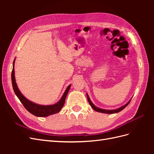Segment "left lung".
<instances>
[{"mask_svg":"<svg viewBox=\"0 0 154 154\" xmlns=\"http://www.w3.org/2000/svg\"><path fill=\"white\" fill-rule=\"evenodd\" d=\"M87 100H88V103H89L90 105L91 106L92 108L94 109L95 111L96 112H101V113H105V114H114V113H118L119 112L122 111L123 109H124L126 106H127L129 103L130 102V101H131V100H130L128 103L127 104H125V105H123V106L120 107V108H118L117 109H114V110H105V109H100L98 108V107H97L96 106H95L94 104H93L92 103V101H91L89 97H88V95L87 94Z\"/></svg>","mask_w":154,"mask_h":154,"instance_id":"8db88e82","label":"left lung"}]
</instances>
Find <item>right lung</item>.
<instances>
[{
  "label": "right lung",
  "mask_w": 154,
  "mask_h": 154,
  "mask_svg": "<svg viewBox=\"0 0 154 154\" xmlns=\"http://www.w3.org/2000/svg\"><path fill=\"white\" fill-rule=\"evenodd\" d=\"M15 62V59L13 61V70L11 72L12 85L15 94L18 97V98L21 101V103L24 105L26 109L28 112H29L31 114L37 116V117H47L48 116L59 112L60 110L62 109V107L65 103V101H66V96L68 94L70 87H71V85H69L67 87L66 91L63 93L62 97H61V99H60L57 103L51 105H42L35 103L33 102H32L26 98V97H24V96L22 94L19 89H18L17 83L15 82V69H14Z\"/></svg>",
  "instance_id": "obj_1"
}]
</instances>
